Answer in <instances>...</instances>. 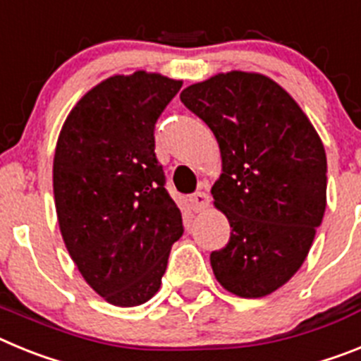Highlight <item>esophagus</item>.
Wrapping results in <instances>:
<instances>
[{
	"label": "esophagus",
	"instance_id": "obj_1",
	"mask_svg": "<svg viewBox=\"0 0 361 361\" xmlns=\"http://www.w3.org/2000/svg\"><path fill=\"white\" fill-rule=\"evenodd\" d=\"M190 204H191V209H193L195 213L204 212V209L209 206V195L208 193H204V191H199V193H195V195H191Z\"/></svg>",
	"mask_w": 361,
	"mask_h": 361
}]
</instances>
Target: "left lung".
<instances>
[{"instance_id": "left-lung-1", "label": "left lung", "mask_w": 361, "mask_h": 361, "mask_svg": "<svg viewBox=\"0 0 361 361\" xmlns=\"http://www.w3.org/2000/svg\"><path fill=\"white\" fill-rule=\"evenodd\" d=\"M180 101L212 128L222 157L212 195L231 237L209 257L215 279L240 298L271 295L302 267L324 219V142L264 73H216L184 88Z\"/></svg>"}]
</instances>
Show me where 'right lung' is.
I'll return each instance as SVG.
<instances>
[{"label":"right lung","mask_w":361,"mask_h":361,"mask_svg":"<svg viewBox=\"0 0 361 361\" xmlns=\"http://www.w3.org/2000/svg\"><path fill=\"white\" fill-rule=\"evenodd\" d=\"M180 86L145 70L111 75L79 99L57 137L52 177L63 240L86 283L117 307L159 291L183 237L153 139Z\"/></svg>","instance_id":"obj_1"}]
</instances>
